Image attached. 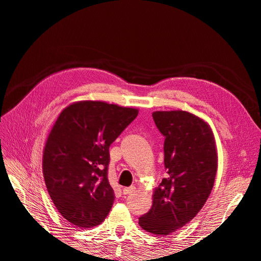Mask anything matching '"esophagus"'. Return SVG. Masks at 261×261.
Masks as SVG:
<instances>
[{
	"label": "esophagus",
	"instance_id": "esophagus-1",
	"mask_svg": "<svg viewBox=\"0 0 261 261\" xmlns=\"http://www.w3.org/2000/svg\"><path fill=\"white\" fill-rule=\"evenodd\" d=\"M134 192H135V187H134V186L123 188V194L124 195H132Z\"/></svg>",
	"mask_w": 261,
	"mask_h": 261
}]
</instances>
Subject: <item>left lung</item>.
<instances>
[{
    "instance_id": "8db88e82",
    "label": "left lung",
    "mask_w": 261,
    "mask_h": 261,
    "mask_svg": "<svg viewBox=\"0 0 261 261\" xmlns=\"http://www.w3.org/2000/svg\"><path fill=\"white\" fill-rule=\"evenodd\" d=\"M164 136L167 171L153 193L152 207L139 218V225L155 235L183 227L200 211L215 184L218 156L209 125L186 111L152 113Z\"/></svg>"
}]
</instances>
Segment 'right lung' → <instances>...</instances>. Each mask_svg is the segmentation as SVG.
<instances>
[{
	"label": "right lung",
	"instance_id": "obj_1",
	"mask_svg": "<svg viewBox=\"0 0 261 261\" xmlns=\"http://www.w3.org/2000/svg\"><path fill=\"white\" fill-rule=\"evenodd\" d=\"M138 110L82 101L63 110L46 139L42 169L59 212L78 227L105 221L114 202L108 179L109 148Z\"/></svg>",
	"mask_w": 261,
	"mask_h": 261
}]
</instances>
